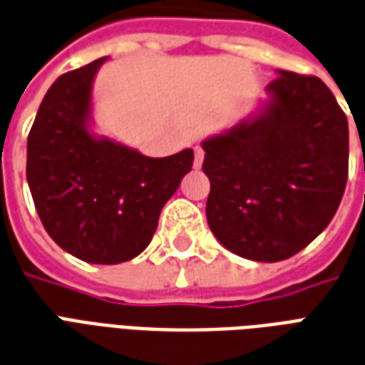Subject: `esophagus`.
<instances>
[{
    "instance_id": "obj_1",
    "label": "esophagus",
    "mask_w": 365,
    "mask_h": 365,
    "mask_svg": "<svg viewBox=\"0 0 365 365\" xmlns=\"http://www.w3.org/2000/svg\"><path fill=\"white\" fill-rule=\"evenodd\" d=\"M202 161H204V150L202 148H194V169H200Z\"/></svg>"
}]
</instances>
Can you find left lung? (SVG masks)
<instances>
[{
  "mask_svg": "<svg viewBox=\"0 0 365 365\" xmlns=\"http://www.w3.org/2000/svg\"><path fill=\"white\" fill-rule=\"evenodd\" d=\"M202 150L210 230L243 259L294 257L331 223L346 188V114L319 77L278 70L257 110Z\"/></svg>",
  "mask_w": 365,
  "mask_h": 365,
  "instance_id": "left-lung-1",
  "label": "left lung"
}]
</instances>
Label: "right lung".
Returning a JSON list of instances; mask_svg holds the SVG:
<instances>
[{"label": "right lung", "instance_id": "1", "mask_svg": "<svg viewBox=\"0 0 365 365\" xmlns=\"http://www.w3.org/2000/svg\"><path fill=\"white\" fill-rule=\"evenodd\" d=\"M108 58L56 79L26 142V180L48 235L91 264H118L150 245L194 151L148 157L93 132V83Z\"/></svg>", "mask_w": 365, "mask_h": 365}]
</instances>
